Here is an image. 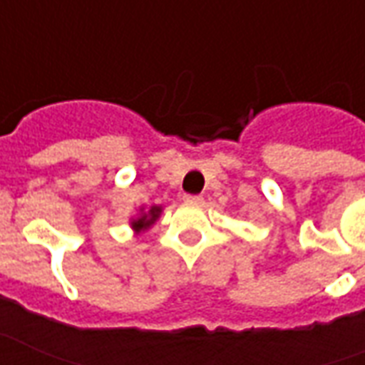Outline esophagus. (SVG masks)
<instances>
[{"label":"esophagus","mask_w":365,"mask_h":365,"mask_svg":"<svg viewBox=\"0 0 365 365\" xmlns=\"http://www.w3.org/2000/svg\"><path fill=\"white\" fill-rule=\"evenodd\" d=\"M185 200L190 202V204H202V200H204V198H202L200 194H186Z\"/></svg>","instance_id":"34e87169"}]
</instances>
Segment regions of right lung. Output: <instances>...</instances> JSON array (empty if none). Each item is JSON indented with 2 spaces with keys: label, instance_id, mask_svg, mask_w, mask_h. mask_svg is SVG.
<instances>
[{
  "label": "right lung",
  "instance_id": "1",
  "mask_svg": "<svg viewBox=\"0 0 365 365\" xmlns=\"http://www.w3.org/2000/svg\"><path fill=\"white\" fill-rule=\"evenodd\" d=\"M161 212H163V206H157V204H153L150 208H143L142 206L134 217H130V227L134 230L135 235H140L143 231L150 230L151 225L159 220Z\"/></svg>",
  "mask_w": 365,
  "mask_h": 365
}]
</instances>
